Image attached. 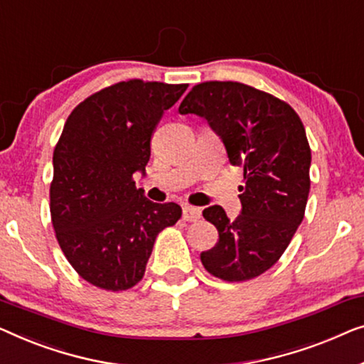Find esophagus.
Here are the masks:
<instances>
[{"label": "esophagus", "instance_id": "34e87169", "mask_svg": "<svg viewBox=\"0 0 364 364\" xmlns=\"http://www.w3.org/2000/svg\"><path fill=\"white\" fill-rule=\"evenodd\" d=\"M183 219L188 223H196L201 219V209L193 208V206H184L183 208Z\"/></svg>", "mask_w": 364, "mask_h": 364}]
</instances>
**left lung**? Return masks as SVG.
I'll use <instances>...</instances> for the list:
<instances>
[{
    "label": "left lung",
    "instance_id": "8db88e82",
    "mask_svg": "<svg viewBox=\"0 0 364 364\" xmlns=\"http://www.w3.org/2000/svg\"><path fill=\"white\" fill-rule=\"evenodd\" d=\"M178 110L206 119L229 161L244 168L235 221L218 204L203 211L219 234L201 252L204 269L226 282L259 277L282 257L304 221L311 161L305 127L287 102L232 80L194 85Z\"/></svg>",
    "mask_w": 364,
    "mask_h": 364
}]
</instances>
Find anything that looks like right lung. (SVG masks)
<instances>
[{"label":"right lung","mask_w":364,"mask_h":364,"mask_svg":"<svg viewBox=\"0 0 364 364\" xmlns=\"http://www.w3.org/2000/svg\"><path fill=\"white\" fill-rule=\"evenodd\" d=\"M188 84L130 79L105 87L70 112L54 148L50 219L65 259L104 290L132 289L145 275L156 235L181 218L136 189L163 112Z\"/></svg>","instance_id":"add662e5"}]
</instances>
